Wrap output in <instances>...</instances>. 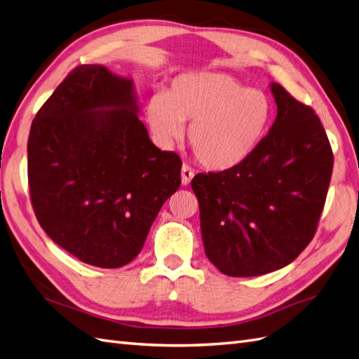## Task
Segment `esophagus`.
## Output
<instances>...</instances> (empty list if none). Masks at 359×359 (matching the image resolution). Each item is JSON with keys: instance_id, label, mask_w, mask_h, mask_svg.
<instances>
[{"instance_id": "1", "label": "esophagus", "mask_w": 359, "mask_h": 359, "mask_svg": "<svg viewBox=\"0 0 359 359\" xmlns=\"http://www.w3.org/2000/svg\"><path fill=\"white\" fill-rule=\"evenodd\" d=\"M193 177H195V172H193L187 164H184V166L181 168V182L182 186H189L190 181L193 180Z\"/></svg>"}]
</instances>
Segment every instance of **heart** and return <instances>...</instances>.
<instances>
[{
  "instance_id": "b5f03b06",
  "label": "heart",
  "mask_w": 359,
  "mask_h": 359,
  "mask_svg": "<svg viewBox=\"0 0 359 359\" xmlns=\"http://www.w3.org/2000/svg\"><path fill=\"white\" fill-rule=\"evenodd\" d=\"M272 105L267 95L245 89L224 72H190L173 79L163 93L152 95L144 116L161 148L189 143L202 166L228 170L246 161L267 130Z\"/></svg>"
}]
</instances>
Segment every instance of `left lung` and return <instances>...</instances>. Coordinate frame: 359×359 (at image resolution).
<instances>
[{"label": "left lung", "mask_w": 359, "mask_h": 359, "mask_svg": "<svg viewBox=\"0 0 359 359\" xmlns=\"http://www.w3.org/2000/svg\"><path fill=\"white\" fill-rule=\"evenodd\" d=\"M276 119L252 156L217 173H198L207 258L222 273L259 276L292 263L313 240L334 156L316 111L270 83Z\"/></svg>", "instance_id": "left-lung-1"}]
</instances>
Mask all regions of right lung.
<instances>
[{
	"instance_id": "add662e5",
	"label": "right lung",
	"mask_w": 359,
	"mask_h": 359,
	"mask_svg": "<svg viewBox=\"0 0 359 359\" xmlns=\"http://www.w3.org/2000/svg\"><path fill=\"white\" fill-rule=\"evenodd\" d=\"M139 111L131 79L81 65L32 123L28 184L36 217L54 243L86 264H128L181 186V158L151 142Z\"/></svg>"
}]
</instances>
